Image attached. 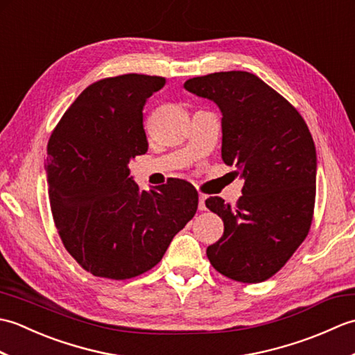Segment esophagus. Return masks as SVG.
Here are the masks:
<instances>
[{
  "label": "esophagus",
  "instance_id": "34e87169",
  "mask_svg": "<svg viewBox=\"0 0 355 355\" xmlns=\"http://www.w3.org/2000/svg\"><path fill=\"white\" fill-rule=\"evenodd\" d=\"M206 195L205 193H200V197H198V209L200 210H206Z\"/></svg>",
  "mask_w": 355,
  "mask_h": 355
}]
</instances>
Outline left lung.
<instances>
[{"mask_svg": "<svg viewBox=\"0 0 355 355\" xmlns=\"http://www.w3.org/2000/svg\"><path fill=\"white\" fill-rule=\"evenodd\" d=\"M192 94L220 108L225 164L244 182L236 207L220 197L206 206L224 221L207 247L214 268L256 284L285 266L310 230L318 155L302 116L248 71H220L184 82Z\"/></svg>", "mask_w": 355, "mask_h": 355, "instance_id": "1", "label": "left lung"}]
</instances>
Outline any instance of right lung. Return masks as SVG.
<instances>
[{
	"label": "right lung",
	"mask_w": 355,
	"mask_h": 355,
	"mask_svg": "<svg viewBox=\"0 0 355 355\" xmlns=\"http://www.w3.org/2000/svg\"><path fill=\"white\" fill-rule=\"evenodd\" d=\"M164 78L123 74L96 82L67 110L47 146L53 220L82 268L130 279L162 261L198 207L184 180L141 191L130 163L148 150L143 107Z\"/></svg>",
	"instance_id": "right-lung-1"
}]
</instances>
